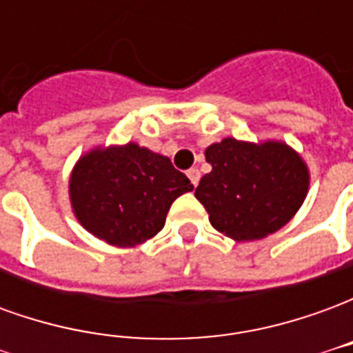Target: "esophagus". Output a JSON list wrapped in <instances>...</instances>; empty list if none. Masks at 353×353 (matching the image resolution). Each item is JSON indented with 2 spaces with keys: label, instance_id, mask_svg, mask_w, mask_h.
Segmentation results:
<instances>
[{
  "label": "esophagus",
  "instance_id": "1",
  "mask_svg": "<svg viewBox=\"0 0 353 353\" xmlns=\"http://www.w3.org/2000/svg\"><path fill=\"white\" fill-rule=\"evenodd\" d=\"M187 176H189V179H191V183L194 185V187L199 185V181H200L199 168H191V170H189V172H187Z\"/></svg>",
  "mask_w": 353,
  "mask_h": 353
}]
</instances>
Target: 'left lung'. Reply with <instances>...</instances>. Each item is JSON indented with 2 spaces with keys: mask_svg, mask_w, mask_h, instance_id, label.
<instances>
[{
  "mask_svg": "<svg viewBox=\"0 0 353 353\" xmlns=\"http://www.w3.org/2000/svg\"><path fill=\"white\" fill-rule=\"evenodd\" d=\"M212 172L194 196L212 227L236 242L259 240L296 214L308 192V168L301 154L281 141L250 143L225 138L206 149Z\"/></svg>",
  "mask_w": 353,
  "mask_h": 353,
  "instance_id": "8db88e82",
  "label": "left lung"
}]
</instances>
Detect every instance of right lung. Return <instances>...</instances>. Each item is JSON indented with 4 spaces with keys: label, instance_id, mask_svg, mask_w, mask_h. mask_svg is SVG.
Returning a JSON list of instances; mask_svg holds the SVG:
<instances>
[{
    "label": "right lung",
    "instance_id": "obj_1",
    "mask_svg": "<svg viewBox=\"0 0 353 353\" xmlns=\"http://www.w3.org/2000/svg\"><path fill=\"white\" fill-rule=\"evenodd\" d=\"M194 187L168 157L138 143L92 149L70 177L75 217L103 242L132 248L153 238L172 202Z\"/></svg>",
    "mask_w": 353,
    "mask_h": 353
}]
</instances>
